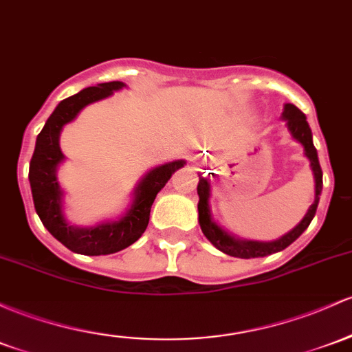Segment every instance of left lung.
Returning a JSON list of instances; mask_svg holds the SVG:
<instances>
[{
	"mask_svg": "<svg viewBox=\"0 0 352 352\" xmlns=\"http://www.w3.org/2000/svg\"><path fill=\"white\" fill-rule=\"evenodd\" d=\"M283 118L287 122V129L291 132L292 137L296 138L299 144L304 146V153L311 162L312 173H314V182H316V197L314 204L309 207L307 214L304 215V219L300 220L299 226H296L294 229L289 234H285L284 237H280L279 241L274 242H256V241H242V239H235L232 235H229L226 230H222L217 223L214 222L210 217V208H208V197H210V184L206 179L200 177L199 185H197V192H199V223L200 229L208 241L212 242L219 250H222L223 254L232 257H241V258H254V257H265L270 254H276L279 250H284L285 247H289L292 242L299 237L304 230L307 229L311 220L314 219L316 210H318L319 204V195L322 192V170H320L319 158H318V150H316L314 144H312V133L309 129V123L306 120V115L299 110L292 103H287L284 107Z\"/></svg>",
	"mask_w": 352,
	"mask_h": 352,
	"instance_id": "obj_1",
	"label": "left lung"
}]
</instances>
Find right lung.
<instances>
[{
  "mask_svg": "<svg viewBox=\"0 0 352 352\" xmlns=\"http://www.w3.org/2000/svg\"><path fill=\"white\" fill-rule=\"evenodd\" d=\"M125 85L122 82L100 83L88 87L80 94L68 96L58 103L43 130L36 138L34 152L30 162V185L36 214L48 232L72 252L83 256H107L132 245L145 232L150 219V208L158 192L165 187L172 173L184 167V160L170 162L150 170L138 184L135 199L125 217L117 222L102 223L91 229H78L65 220L61 212V190L56 180V167L63 160L60 150V132L65 123L72 122L88 103L107 98Z\"/></svg>",
  "mask_w": 352,
  "mask_h": 352,
  "instance_id": "add662e5",
  "label": "right lung"
}]
</instances>
